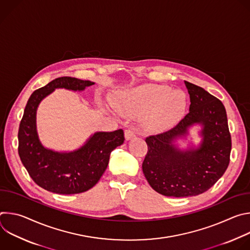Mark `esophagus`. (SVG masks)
<instances>
[{"mask_svg":"<svg viewBox=\"0 0 250 250\" xmlns=\"http://www.w3.org/2000/svg\"><path fill=\"white\" fill-rule=\"evenodd\" d=\"M125 137L126 140H130V139L134 138V137H135V132H134V130L131 129V128L125 129Z\"/></svg>","mask_w":250,"mask_h":250,"instance_id":"esophagus-1","label":"esophagus"}]
</instances>
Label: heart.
<instances>
[{
    "instance_id": "b5f03b06",
    "label": "heart",
    "mask_w": 250,
    "mask_h": 250,
    "mask_svg": "<svg viewBox=\"0 0 250 250\" xmlns=\"http://www.w3.org/2000/svg\"><path fill=\"white\" fill-rule=\"evenodd\" d=\"M115 108L130 116H144L146 127L162 132L179 122L187 108V97L181 90L159 84H146L125 92Z\"/></svg>"
}]
</instances>
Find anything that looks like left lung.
Masks as SVG:
<instances>
[{
  "label": "left lung",
  "mask_w": 250,
  "mask_h": 250,
  "mask_svg": "<svg viewBox=\"0 0 250 250\" xmlns=\"http://www.w3.org/2000/svg\"><path fill=\"white\" fill-rule=\"evenodd\" d=\"M185 85L190 112L173 128L146 138L148 150L142 171L151 188L167 197H191L208 191L229 164L231 137L225 105L205 89L187 81ZM196 123L202 125L201 145L179 150L174 141Z\"/></svg>",
  "instance_id": "8db88e82"
}]
</instances>
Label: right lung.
<instances>
[{
    "label": "right lung",
    "instance_id": "obj_1",
    "mask_svg": "<svg viewBox=\"0 0 250 250\" xmlns=\"http://www.w3.org/2000/svg\"><path fill=\"white\" fill-rule=\"evenodd\" d=\"M94 82L59 77L35 90L24 108L19 128V155L31 179L40 187L56 194L71 195L94 187L108 167L110 154L125 141L123 129L94 133L79 149L58 152L45 148L37 130L40 103L55 89L83 91Z\"/></svg>",
    "mask_w": 250,
    "mask_h": 250
}]
</instances>
